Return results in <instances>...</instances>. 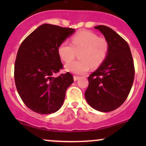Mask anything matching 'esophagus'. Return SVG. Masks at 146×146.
<instances>
[{
	"label": "esophagus",
	"instance_id": "34e87169",
	"mask_svg": "<svg viewBox=\"0 0 146 146\" xmlns=\"http://www.w3.org/2000/svg\"><path fill=\"white\" fill-rule=\"evenodd\" d=\"M79 78H80V77L77 76V75H75V76L73 77V80H74V81H77Z\"/></svg>",
	"mask_w": 146,
	"mask_h": 146
}]
</instances>
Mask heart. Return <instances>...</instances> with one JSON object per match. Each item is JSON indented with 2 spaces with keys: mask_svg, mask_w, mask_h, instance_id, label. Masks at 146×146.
Masks as SVG:
<instances>
[{
  "mask_svg": "<svg viewBox=\"0 0 146 146\" xmlns=\"http://www.w3.org/2000/svg\"><path fill=\"white\" fill-rule=\"evenodd\" d=\"M109 44L104 38L90 31H80L72 36L71 44L64 41L58 46V53L64 62L71 61L79 53L80 60L66 64L65 68L75 74H84L90 67L98 68L108 56Z\"/></svg>",
  "mask_w": 146,
  "mask_h": 146,
  "instance_id": "obj_1",
  "label": "heart"
}]
</instances>
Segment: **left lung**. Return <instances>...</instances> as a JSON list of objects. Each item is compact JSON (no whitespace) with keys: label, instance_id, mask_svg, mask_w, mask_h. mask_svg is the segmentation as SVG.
Listing matches in <instances>:
<instances>
[{"label":"left lung","instance_id":"1","mask_svg":"<svg viewBox=\"0 0 146 146\" xmlns=\"http://www.w3.org/2000/svg\"><path fill=\"white\" fill-rule=\"evenodd\" d=\"M108 41L109 51L101 66L88 77L85 98L92 108L110 112L123 104L128 98L135 78V66L127 42L114 30L98 25Z\"/></svg>","mask_w":146,"mask_h":146}]
</instances>
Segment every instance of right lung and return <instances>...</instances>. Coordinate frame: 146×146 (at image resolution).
Wrapping results in <instances>:
<instances>
[{
	"instance_id": "add662e5",
	"label": "right lung",
	"mask_w": 146,
	"mask_h": 146,
	"mask_svg": "<svg viewBox=\"0 0 146 146\" xmlns=\"http://www.w3.org/2000/svg\"><path fill=\"white\" fill-rule=\"evenodd\" d=\"M75 32L72 28L43 24L20 46L14 66V80L20 97L33 111L48 115L58 111L64 101L73 77L67 72L53 75L63 68L58 53L60 44Z\"/></svg>"
}]
</instances>
